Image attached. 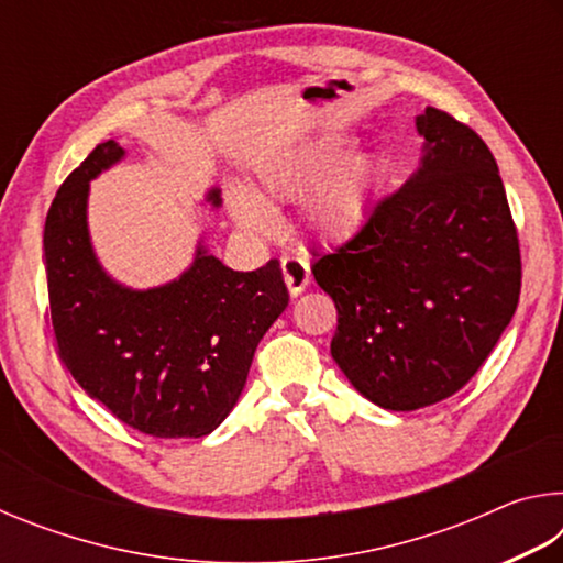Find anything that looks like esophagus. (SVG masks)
<instances>
[{
	"label": "esophagus",
	"instance_id": "1",
	"mask_svg": "<svg viewBox=\"0 0 563 563\" xmlns=\"http://www.w3.org/2000/svg\"><path fill=\"white\" fill-rule=\"evenodd\" d=\"M280 268L290 295H300L310 285V263L300 258V255H288V258H283Z\"/></svg>",
	"mask_w": 563,
	"mask_h": 563
}]
</instances>
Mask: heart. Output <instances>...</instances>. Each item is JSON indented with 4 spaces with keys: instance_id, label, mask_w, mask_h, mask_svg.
<instances>
[{
    "instance_id": "heart-1",
    "label": "heart",
    "mask_w": 563,
    "mask_h": 563,
    "mask_svg": "<svg viewBox=\"0 0 563 563\" xmlns=\"http://www.w3.org/2000/svg\"><path fill=\"white\" fill-rule=\"evenodd\" d=\"M345 141L320 139L263 161L258 170L261 198L233 190L231 213L238 225L268 233L275 216L268 206L302 201L305 223L318 238L338 241L357 231L367 216L379 180V158L367 151L342 161Z\"/></svg>"
}]
</instances>
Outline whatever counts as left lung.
Segmentation results:
<instances>
[{
    "mask_svg": "<svg viewBox=\"0 0 563 563\" xmlns=\"http://www.w3.org/2000/svg\"><path fill=\"white\" fill-rule=\"evenodd\" d=\"M417 131L424 136L417 174L312 263L338 308L332 360L360 395L393 412L460 393L521 292L517 225L492 151L432 107L417 117Z\"/></svg>",
    "mask_w": 563,
    "mask_h": 563,
    "instance_id": "8db88e82",
    "label": "left lung"
}]
</instances>
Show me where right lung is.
<instances>
[{"label":"right lung","mask_w":563,"mask_h":563,"mask_svg":"<svg viewBox=\"0 0 563 563\" xmlns=\"http://www.w3.org/2000/svg\"><path fill=\"white\" fill-rule=\"evenodd\" d=\"M123 158L103 141L54 196L44 223L46 283L59 357L89 397L133 430L206 437L241 397L255 347L288 308L278 261L231 271L198 245L178 280L131 290L111 280L87 228L89 180ZM208 201L221 206L218 188Z\"/></svg>","instance_id":"1"}]
</instances>
